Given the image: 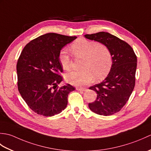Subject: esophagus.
Here are the masks:
<instances>
[{
  "mask_svg": "<svg viewBox=\"0 0 151 151\" xmlns=\"http://www.w3.org/2000/svg\"><path fill=\"white\" fill-rule=\"evenodd\" d=\"M76 90L81 91H85L86 90L85 88H76Z\"/></svg>",
  "mask_w": 151,
  "mask_h": 151,
  "instance_id": "esophagus-1",
  "label": "esophagus"
}]
</instances>
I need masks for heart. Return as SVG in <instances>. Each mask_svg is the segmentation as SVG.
Listing matches in <instances>:
<instances>
[{"mask_svg": "<svg viewBox=\"0 0 151 151\" xmlns=\"http://www.w3.org/2000/svg\"><path fill=\"white\" fill-rule=\"evenodd\" d=\"M71 51L76 58H82L81 68L83 69L66 74L65 80L70 84L84 86L94 78H103L110 71L112 56L110 49L104 45L80 38L72 44ZM59 60L63 70H70L72 60L65 50L60 51Z\"/></svg>", "mask_w": 151, "mask_h": 151, "instance_id": "obj_1", "label": "heart"}]
</instances>
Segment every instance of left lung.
<instances>
[{
    "mask_svg": "<svg viewBox=\"0 0 151 151\" xmlns=\"http://www.w3.org/2000/svg\"><path fill=\"white\" fill-rule=\"evenodd\" d=\"M84 37L104 45L111 52L110 72L101 83L89 88L97 92V97L88 104L95 114L111 115L121 110L132 94L135 86L137 57L129 44L108 32H100Z\"/></svg>",
    "mask_w": 151,
    "mask_h": 151,
    "instance_id": "left-lung-1",
    "label": "left lung"
}]
</instances>
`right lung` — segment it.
<instances>
[{"instance_id":"1","label":"right lung","mask_w":151,"mask_h":151,"mask_svg":"<svg viewBox=\"0 0 151 151\" xmlns=\"http://www.w3.org/2000/svg\"><path fill=\"white\" fill-rule=\"evenodd\" d=\"M76 36L47 33L31 41L24 47L17 64L18 89L35 113L45 117L58 114L67 105V97L75 88L62 81L59 60L62 48Z\"/></svg>"}]
</instances>
